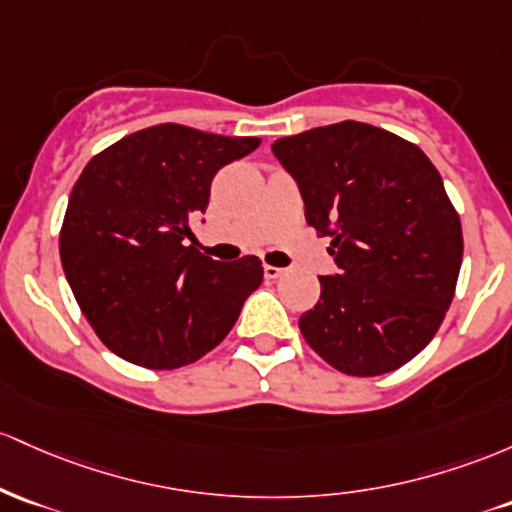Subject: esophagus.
Returning <instances> with one entry per match:
<instances>
[{
    "label": "esophagus",
    "instance_id": "34e87169",
    "mask_svg": "<svg viewBox=\"0 0 512 512\" xmlns=\"http://www.w3.org/2000/svg\"><path fill=\"white\" fill-rule=\"evenodd\" d=\"M285 273V268H278V266H263V275H266V280H275V278H280V275Z\"/></svg>",
    "mask_w": 512,
    "mask_h": 512
}]
</instances>
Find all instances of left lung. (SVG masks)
Segmentation results:
<instances>
[{"instance_id": "left-lung-1", "label": "left lung", "mask_w": 512, "mask_h": 512, "mask_svg": "<svg viewBox=\"0 0 512 512\" xmlns=\"http://www.w3.org/2000/svg\"><path fill=\"white\" fill-rule=\"evenodd\" d=\"M271 149L338 266L300 317L304 341L346 375L406 365L440 329L462 266V225L438 169L411 142L355 120Z\"/></svg>"}]
</instances>
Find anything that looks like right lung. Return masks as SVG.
Wrapping results in <instances>:
<instances>
[{
    "mask_svg": "<svg viewBox=\"0 0 512 512\" xmlns=\"http://www.w3.org/2000/svg\"><path fill=\"white\" fill-rule=\"evenodd\" d=\"M258 145L164 123L84 166L62 222V268L84 317L123 360L149 370L195 363L263 283L256 256L225 263L186 246L217 171Z\"/></svg>",
    "mask_w": 512,
    "mask_h": 512,
    "instance_id": "right-lung-1",
    "label": "right lung"
}]
</instances>
